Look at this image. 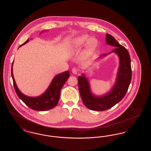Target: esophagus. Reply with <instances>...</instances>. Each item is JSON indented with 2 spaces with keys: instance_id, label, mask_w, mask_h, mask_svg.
<instances>
[{
  "instance_id": "34e87169",
  "label": "esophagus",
  "mask_w": 151,
  "mask_h": 151,
  "mask_svg": "<svg viewBox=\"0 0 151 151\" xmlns=\"http://www.w3.org/2000/svg\"><path fill=\"white\" fill-rule=\"evenodd\" d=\"M72 72L73 74H77L78 72V70L76 68H73L72 69Z\"/></svg>"
}]
</instances>
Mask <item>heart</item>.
I'll return each mask as SVG.
<instances>
[{
	"label": "heart",
	"mask_w": 151,
	"mask_h": 151,
	"mask_svg": "<svg viewBox=\"0 0 151 151\" xmlns=\"http://www.w3.org/2000/svg\"><path fill=\"white\" fill-rule=\"evenodd\" d=\"M88 40V36H82L75 39L73 42V46L74 49H79ZM97 45V40L95 38H91L88 42L87 51L91 52L93 50Z\"/></svg>",
	"instance_id": "b5f03b06"
}]
</instances>
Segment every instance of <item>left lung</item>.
I'll list each match as a JSON object with an SVG mask.
<instances>
[{"label": "left lung", "mask_w": 151, "mask_h": 151, "mask_svg": "<svg viewBox=\"0 0 151 151\" xmlns=\"http://www.w3.org/2000/svg\"><path fill=\"white\" fill-rule=\"evenodd\" d=\"M106 41L108 45L115 47L111 52L117 53L120 59V65L115 86L109 93L97 97L91 93L89 83L83 75L82 76H79L78 79L79 92L84 104L86 108L96 111L108 110L122 100L128 91L132 78L129 52L111 35L106 34Z\"/></svg>", "instance_id": "left-lung-1"}]
</instances>
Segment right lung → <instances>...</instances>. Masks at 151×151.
Instances as JSON below:
<instances>
[{
  "label": "right lung",
  "mask_w": 151,
  "mask_h": 151,
  "mask_svg": "<svg viewBox=\"0 0 151 151\" xmlns=\"http://www.w3.org/2000/svg\"><path fill=\"white\" fill-rule=\"evenodd\" d=\"M28 41L29 39L21 45L19 47ZM12 65L13 62L11 67V76L13 80L15 92L18 97L29 108L37 111H46L54 108L57 105L60 98V90L70 77V72L68 71L60 73L55 76L47 91L42 95L37 97H30L21 93L17 87L13 75Z\"/></svg>",
  "instance_id": "add662e5"
}]
</instances>
